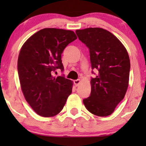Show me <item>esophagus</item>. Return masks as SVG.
<instances>
[{
  "label": "esophagus",
  "mask_w": 146,
  "mask_h": 146,
  "mask_svg": "<svg viewBox=\"0 0 146 146\" xmlns=\"http://www.w3.org/2000/svg\"><path fill=\"white\" fill-rule=\"evenodd\" d=\"M80 80L78 79V80H76L74 81V84L76 85V86H78L80 84Z\"/></svg>",
  "instance_id": "esophagus-1"
}]
</instances>
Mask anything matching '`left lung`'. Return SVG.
Returning a JSON list of instances; mask_svg holds the SVG:
<instances>
[{
    "mask_svg": "<svg viewBox=\"0 0 146 146\" xmlns=\"http://www.w3.org/2000/svg\"><path fill=\"white\" fill-rule=\"evenodd\" d=\"M76 34L88 48L92 68L98 70L90 81V96L83 100L84 104L93 114L108 116L123 99L128 87V53L122 43L105 29L88 28L76 30Z\"/></svg>",
    "mask_w": 146,
    "mask_h": 146,
    "instance_id": "obj_1",
    "label": "left lung"
}]
</instances>
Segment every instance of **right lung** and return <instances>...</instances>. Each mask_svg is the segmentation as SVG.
Masks as SVG:
<instances>
[{
    "label": "right lung",
    "mask_w": 146,
    "mask_h": 146,
    "mask_svg": "<svg viewBox=\"0 0 146 146\" xmlns=\"http://www.w3.org/2000/svg\"><path fill=\"white\" fill-rule=\"evenodd\" d=\"M77 38L73 31L43 29L31 36L22 46L18 58V73L26 100L42 117L57 115L72 93V81L54 77L57 69L64 71L61 54Z\"/></svg>",
    "instance_id": "1"
}]
</instances>
